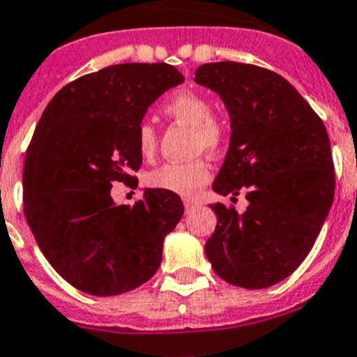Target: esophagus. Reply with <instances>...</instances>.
I'll return each instance as SVG.
<instances>
[{
  "instance_id": "esophagus-1",
  "label": "esophagus",
  "mask_w": 357,
  "mask_h": 357,
  "mask_svg": "<svg viewBox=\"0 0 357 357\" xmlns=\"http://www.w3.org/2000/svg\"><path fill=\"white\" fill-rule=\"evenodd\" d=\"M183 204H185V209H186V213H190V211H192V209H195V207L199 206V204H197L195 200H193V199H183Z\"/></svg>"
}]
</instances>
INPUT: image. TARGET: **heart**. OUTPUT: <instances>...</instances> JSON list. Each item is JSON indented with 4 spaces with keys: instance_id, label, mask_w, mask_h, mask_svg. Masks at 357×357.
Segmentation results:
<instances>
[{
    "instance_id": "obj_1",
    "label": "heart",
    "mask_w": 357,
    "mask_h": 357,
    "mask_svg": "<svg viewBox=\"0 0 357 357\" xmlns=\"http://www.w3.org/2000/svg\"><path fill=\"white\" fill-rule=\"evenodd\" d=\"M165 115L193 127L197 150L218 151L228 139V127L220 116L211 113V102L195 91H179L164 102ZM137 151L143 158L157 153L158 136L150 122H141L136 130ZM211 179V165L202 158L190 162H169L148 174L151 188L167 190L178 195L192 197Z\"/></svg>"
}]
</instances>
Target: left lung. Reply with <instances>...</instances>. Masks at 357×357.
Masks as SVG:
<instances>
[{"label":"left lung","mask_w":357,"mask_h":357,"mask_svg":"<svg viewBox=\"0 0 357 357\" xmlns=\"http://www.w3.org/2000/svg\"><path fill=\"white\" fill-rule=\"evenodd\" d=\"M195 82L220 94L231 136L213 190L249 206L213 204L218 225L206 256L223 281L248 289L291 275L312 249L335 195L326 127L295 86L271 69L209 62Z\"/></svg>","instance_id":"8db88e82"}]
</instances>
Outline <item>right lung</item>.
Instances as JSON below:
<instances>
[{"label":"right lung","instance_id":"1","mask_svg":"<svg viewBox=\"0 0 357 357\" xmlns=\"http://www.w3.org/2000/svg\"><path fill=\"white\" fill-rule=\"evenodd\" d=\"M185 82L171 64L108 66L62 86L45 108L24 162V214L59 275L94 296L150 281L183 216L181 199L146 188L132 207L112 199L143 157L136 130L151 102ZM137 186V183H136Z\"/></svg>","mask_w":357,"mask_h":357}]
</instances>
